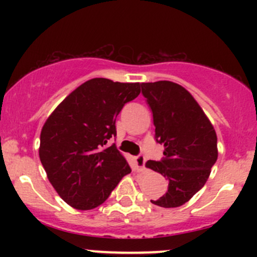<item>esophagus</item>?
<instances>
[{"mask_svg": "<svg viewBox=\"0 0 257 257\" xmlns=\"http://www.w3.org/2000/svg\"><path fill=\"white\" fill-rule=\"evenodd\" d=\"M135 166H137V169L139 172H141V170L145 169V162L146 159L144 156H138V157H135Z\"/></svg>", "mask_w": 257, "mask_h": 257, "instance_id": "1", "label": "esophagus"}]
</instances>
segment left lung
Returning <instances> with one entry per match:
<instances>
[{
  "mask_svg": "<svg viewBox=\"0 0 257 257\" xmlns=\"http://www.w3.org/2000/svg\"><path fill=\"white\" fill-rule=\"evenodd\" d=\"M144 96L153 113L156 138L164 146L161 162L145 167L168 179V191L153 204L162 208L184 205L210 175L217 159V137L210 119L192 94L170 81L143 83Z\"/></svg>",
  "mask_w": 257,
  "mask_h": 257,
  "instance_id": "8db88e82",
  "label": "left lung"
}]
</instances>
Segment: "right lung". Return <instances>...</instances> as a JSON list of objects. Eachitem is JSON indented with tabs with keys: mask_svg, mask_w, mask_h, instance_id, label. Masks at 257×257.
<instances>
[{
	"mask_svg": "<svg viewBox=\"0 0 257 257\" xmlns=\"http://www.w3.org/2000/svg\"><path fill=\"white\" fill-rule=\"evenodd\" d=\"M141 84L91 78L71 91L49 114L40 138L41 163L64 202L90 210L108 198L132 172L116 146V117L140 94Z\"/></svg>",
	"mask_w": 257,
	"mask_h": 257,
	"instance_id": "obj_1",
	"label": "right lung"
}]
</instances>
